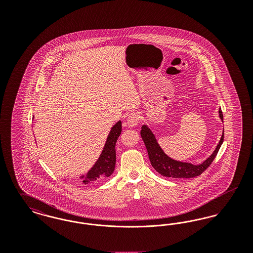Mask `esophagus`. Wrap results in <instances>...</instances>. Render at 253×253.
Returning <instances> with one entry per match:
<instances>
[{
    "label": "esophagus",
    "instance_id": "34e87169",
    "mask_svg": "<svg viewBox=\"0 0 253 253\" xmlns=\"http://www.w3.org/2000/svg\"><path fill=\"white\" fill-rule=\"evenodd\" d=\"M139 121H140V115L136 112H133L127 118V123L130 127H135Z\"/></svg>",
    "mask_w": 253,
    "mask_h": 253
}]
</instances>
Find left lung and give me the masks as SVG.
I'll list each match as a JSON object with an SVG mask.
<instances>
[{"mask_svg":"<svg viewBox=\"0 0 253 253\" xmlns=\"http://www.w3.org/2000/svg\"><path fill=\"white\" fill-rule=\"evenodd\" d=\"M219 117L223 121V114L221 109H219ZM140 134L144 141L152 166L161 175L172 178H192L200 175L205 169L209 168V166L212 163L221 145L224 141L223 131L221 139L211 156L208 157L202 164L193 165L192 163L181 162L169 157L160 148V146L157 143L155 134L147 127V125H143L141 127Z\"/></svg>","mask_w":253,"mask_h":253,"instance_id":"obj_1","label":"left lung"}]
</instances>
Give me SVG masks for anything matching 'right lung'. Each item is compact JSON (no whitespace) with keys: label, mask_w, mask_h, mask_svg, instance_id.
I'll return each mask as SVG.
<instances>
[{"label":"right lung","mask_w":253,"mask_h":253,"mask_svg":"<svg viewBox=\"0 0 253 253\" xmlns=\"http://www.w3.org/2000/svg\"><path fill=\"white\" fill-rule=\"evenodd\" d=\"M121 121L112 127L101 155L96 160L95 165L87 172L86 175L81 176L84 185L103 180L114 172L116 166V143L121 135Z\"/></svg>","instance_id":"obj_1"}]
</instances>
